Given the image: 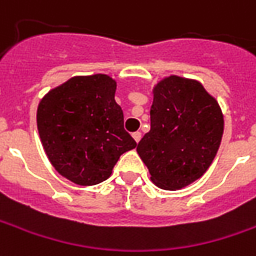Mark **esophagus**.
<instances>
[{"label":"esophagus","instance_id":"34e87169","mask_svg":"<svg viewBox=\"0 0 256 256\" xmlns=\"http://www.w3.org/2000/svg\"><path fill=\"white\" fill-rule=\"evenodd\" d=\"M132 136H133V138H134L136 142H138L142 140V133H140V132H134Z\"/></svg>","mask_w":256,"mask_h":256}]
</instances>
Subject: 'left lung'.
I'll return each instance as SVG.
<instances>
[{
  "instance_id": "1",
  "label": "left lung",
  "mask_w": 256,
  "mask_h": 256,
  "mask_svg": "<svg viewBox=\"0 0 256 256\" xmlns=\"http://www.w3.org/2000/svg\"><path fill=\"white\" fill-rule=\"evenodd\" d=\"M152 95L151 128L137 152L158 188L178 190L213 162L223 137V112L196 80L170 76L154 86Z\"/></svg>"
}]
</instances>
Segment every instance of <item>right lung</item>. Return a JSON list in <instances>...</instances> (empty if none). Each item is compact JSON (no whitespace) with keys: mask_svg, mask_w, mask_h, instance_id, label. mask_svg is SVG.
I'll list each match as a JSON object with an SVG mask.
<instances>
[{"mask_svg":"<svg viewBox=\"0 0 256 256\" xmlns=\"http://www.w3.org/2000/svg\"><path fill=\"white\" fill-rule=\"evenodd\" d=\"M114 92L116 81L106 74L78 76L39 102L36 120L44 152L56 171L77 185L106 180L122 154L137 146L123 128Z\"/></svg>","mask_w":256,"mask_h":256,"instance_id":"add662e5","label":"right lung"}]
</instances>
